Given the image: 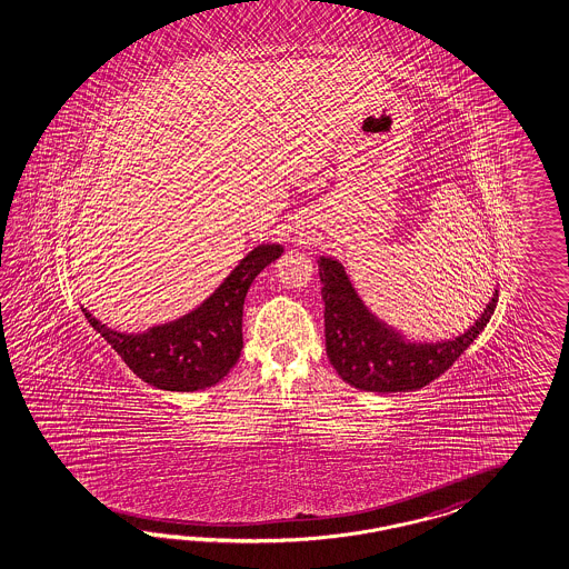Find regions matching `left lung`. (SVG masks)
I'll list each match as a JSON object with an SVG mask.
<instances>
[{"label":"left lung","mask_w":569,"mask_h":569,"mask_svg":"<svg viewBox=\"0 0 569 569\" xmlns=\"http://www.w3.org/2000/svg\"><path fill=\"white\" fill-rule=\"evenodd\" d=\"M327 356L346 383L362 391H415L441 377L482 333L497 307V288L466 331L439 341L410 339L370 310L343 262L319 257Z\"/></svg>","instance_id":"8db88e82"}]
</instances>
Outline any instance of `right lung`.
<instances>
[{
	"mask_svg": "<svg viewBox=\"0 0 569 569\" xmlns=\"http://www.w3.org/2000/svg\"><path fill=\"white\" fill-rule=\"evenodd\" d=\"M283 246H254L216 292L184 317L140 333L116 331L80 307L92 329L120 353L128 369L163 391H199L219 383L242 352V310L254 277L281 257Z\"/></svg>",
	"mask_w": 569,
	"mask_h": 569,
	"instance_id": "add662e5",
	"label": "right lung"
}]
</instances>
